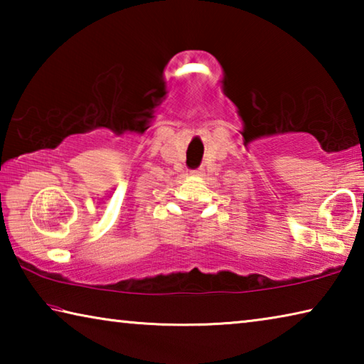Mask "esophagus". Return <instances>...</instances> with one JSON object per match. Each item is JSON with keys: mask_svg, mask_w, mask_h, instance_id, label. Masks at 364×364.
I'll return each instance as SVG.
<instances>
[{"mask_svg": "<svg viewBox=\"0 0 364 364\" xmlns=\"http://www.w3.org/2000/svg\"><path fill=\"white\" fill-rule=\"evenodd\" d=\"M191 175H193V176H202V175H204V170H202V168L193 170V171H191Z\"/></svg>", "mask_w": 364, "mask_h": 364, "instance_id": "34e87169", "label": "esophagus"}]
</instances>
